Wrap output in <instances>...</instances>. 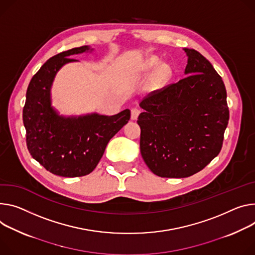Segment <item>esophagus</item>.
Here are the masks:
<instances>
[{"instance_id":"1","label":"esophagus","mask_w":255,"mask_h":255,"mask_svg":"<svg viewBox=\"0 0 255 255\" xmlns=\"http://www.w3.org/2000/svg\"><path fill=\"white\" fill-rule=\"evenodd\" d=\"M140 114V110L137 109V108H133L131 110V119L132 120H136L138 118V116Z\"/></svg>"}]
</instances>
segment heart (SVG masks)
Wrapping results in <instances>:
<instances>
[{
	"label": "heart",
	"mask_w": 255,
	"mask_h": 255,
	"mask_svg": "<svg viewBox=\"0 0 255 255\" xmlns=\"http://www.w3.org/2000/svg\"><path fill=\"white\" fill-rule=\"evenodd\" d=\"M158 64H159L158 59L152 57V58H150V59L148 60L147 67H149V68H155V67L158 66ZM157 74H158V77H159L160 79H166V78L169 76V74H170V68H169L168 66H166V65H163V66H161V67L158 69Z\"/></svg>",
	"instance_id": "heart-1"
}]
</instances>
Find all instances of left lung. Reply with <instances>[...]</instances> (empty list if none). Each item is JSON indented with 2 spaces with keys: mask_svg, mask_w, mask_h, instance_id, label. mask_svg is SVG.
I'll use <instances>...</instances> for the list:
<instances>
[{
  "mask_svg": "<svg viewBox=\"0 0 255 255\" xmlns=\"http://www.w3.org/2000/svg\"><path fill=\"white\" fill-rule=\"evenodd\" d=\"M187 76L154 90L140 103V152L146 166L163 178H186L220 153L229 122L227 91L210 61L195 50Z\"/></svg>",
  "mask_w": 255,
  "mask_h": 255,
  "instance_id": "1",
  "label": "left lung"
}]
</instances>
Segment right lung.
<instances>
[{"label": "right lung", "instance_id": "right-lung-1", "mask_svg": "<svg viewBox=\"0 0 255 255\" xmlns=\"http://www.w3.org/2000/svg\"><path fill=\"white\" fill-rule=\"evenodd\" d=\"M87 50L82 45L45 62L30 80L23 108L28 151L45 170L62 177H81L94 171L111 138L130 120L128 109L110 117L91 114L64 118L51 107L50 89L56 73L64 64L76 61L69 56Z\"/></svg>", "mask_w": 255, "mask_h": 255}]
</instances>
